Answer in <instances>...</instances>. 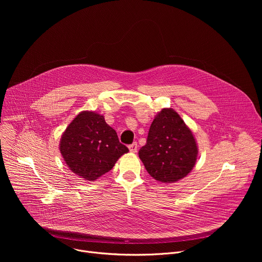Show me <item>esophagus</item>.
<instances>
[{"label": "esophagus", "mask_w": 262, "mask_h": 262, "mask_svg": "<svg viewBox=\"0 0 262 262\" xmlns=\"http://www.w3.org/2000/svg\"><path fill=\"white\" fill-rule=\"evenodd\" d=\"M128 148H129V151L130 152H137V150H138V144H137V142H134L133 144H130L129 146H128Z\"/></svg>", "instance_id": "1"}]
</instances>
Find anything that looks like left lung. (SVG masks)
<instances>
[{"label": "left lung", "mask_w": 262, "mask_h": 262, "mask_svg": "<svg viewBox=\"0 0 262 262\" xmlns=\"http://www.w3.org/2000/svg\"><path fill=\"white\" fill-rule=\"evenodd\" d=\"M197 144L191 129L172 108H163L149 128L139 157L151 177L161 182H175L195 166Z\"/></svg>", "instance_id": "8db88e82"}]
</instances>
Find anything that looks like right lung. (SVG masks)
I'll return each instance as SVG.
<instances>
[{"label":"right lung","mask_w":262,"mask_h":262,"mask_svg":"<svg viewBox=\"0 0 262 262\" xmlns=\"http://www.w3.org/2000/svg\"><path fill=\"white\" fill-rule=\"evenodd\" d=\"M61 155L69 169L78 176L93 181L108 172L117 160L128 151L117 133L94 112H82L64 132Z\"/></svg>","instance_id":"obj_1"}]
</instances>
